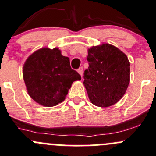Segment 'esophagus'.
<instances>
[{"instance_id": "1", "label": "esophagus", "mask_w": 156, "mask_h": 156, "mask_svg": "<svg viewBox=\"0 0 156 156\" xmlns=\"http://www.w3.org/2000/svg\"><path fill=\"white\" fill-rule=\"evenodd\" d=\"M78 73H80V76H83V67H80V68L78 69Z\"/></svg>"}]
</instances>
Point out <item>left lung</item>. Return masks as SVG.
Returning <instances> with one entry per match:
<instances>
[{"label": "left lung", "mask_w": 156, "mask_h": 156, "mask_svg": "<svg viewBox=\"0 0 156 156\" xmlns=\"http://www.w3.org/2000/svg\"><path fill=\"white\" fill-rule=\"evenodd\" d=\"M87 61L83 84L90 101L101 107L115 104L130 83V62L126 55L113 45L104 43L88 49Z\"/></svg>", "instance_id": "left-lung-1"}]
</instances>
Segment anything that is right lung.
<instances>
[{
	"label": "right lung",
	"instance_id": "1",
	"mask_svg": "<svg viewBox=\"0 0 156 156\" xmlns=\"http://www.w3.org/2000/svg\"><path fill=\"white\" fill-rule=\"evenodd\" d=\"M22 73L30 97L44 107L62 103L72 83L81 80L70 67L69 58L62 55L58 48H42L30 55Z\"/></svg>",
	"mask_w": 156,
	"mask_h": 156
}]
</instances>
